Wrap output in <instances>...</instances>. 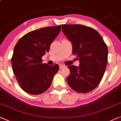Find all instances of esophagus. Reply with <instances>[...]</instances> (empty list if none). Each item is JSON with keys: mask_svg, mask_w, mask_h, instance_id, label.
<instances>
[{"mask_svg": "<svg viewBox=\"0 0 121 121\" xmlns=\"http://www.w3.org/2000/svg\"><path fill=\"white\" fill-rule=\"evenodd\" d=\"M65 66L64 65H60V69H64V68H65Z\"/></svg>", "mask_w": 121, "mask_h": 121, "instance_id": "34e87169", "label": "esophagus"}]
</instances>
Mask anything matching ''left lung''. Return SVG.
Masks as SVG:
<instances>
[{
  "label": "left lung",
  "instance_id": "left-lung-1",
  "mask_svg": "<svg viewBox=\"0 0 121 121\" xmlns=\"http://www.w3.org/2000/svg\"><path fill=\"white\" fill-rule=\"evenodd\" d=\"M62 30L71 42L79 66H69V85L76 92L88 93L99 85L108 61V48L96 30L81 24H62Z\"/></svg>",
  "mask_w": 121,
  "mask_h": 121
}]
</instances>
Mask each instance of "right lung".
Instances as JSON below:
<instances>
[{
  "label": "right lung",
  "instance_id": "add662e5",
  "mask_svg": "<svg viewBox=\"0 0 121 121\" xmlns=\"http://www.w3.org/2000/svg\"><path fill=\"white\" fill-rule=\"evenodd\" d=\"M61 30V25L32 30L19 39L12 57L14 74L20 86L28 94L38 95L50 88L59 66L42 64L41 58L49 51L52 42Z\"/></svg>",
  "mask_w": 121,
  "mask_h": 121
}]
</instances>
